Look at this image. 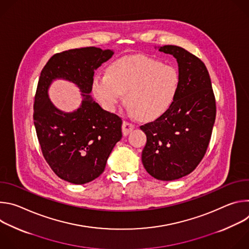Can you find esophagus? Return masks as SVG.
<instances>
[{
  "label": "esophagus",
  "mask_w": 249,
  "mask_h": 249,
  "mask_svg": "<svg viewBox=\"0 0 249 249\" xmlns=\"http://www.w3.org/2000/svg\"><path fill=\"white\" fill-rule=\"evenodd\" d=\"M134 130V125L128 121H124L122 124V133L124 136H127Z\"/></svg>",
  "instance_id": "esophagus-1"
}]
</instances>
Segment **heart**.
Returning a JSON list of instances; mask_svg holds the SVG:
<instances>
[{
	"mask_svg": "<svg viewBox=\"0 0 249 249\" xmlns=\"http://www.w3.org/2000/svg\"><path fill=\"white\" fill-rule=\"evenodd\" d=\"M180 89V75L174 67L144 56L120 59L97 73L92 91L106 109L113 110L125 93L129 110L141 120L151 121L164 114Z\"/></svg>",
	"mask_w": 249,
	"mask_h": 249,
	"instance_id": "b5f03b06",
	"label": "heart"
}]
</instances>
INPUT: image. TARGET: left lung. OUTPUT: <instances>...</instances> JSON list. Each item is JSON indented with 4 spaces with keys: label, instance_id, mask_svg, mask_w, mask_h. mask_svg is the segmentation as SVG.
I'll return each instance as SVG.
<instances>
[{
    "label": "left lung",
    "instance_id": "8db88e82",
    "mask_svg": "<svg viewBox=\"0 0 249 249\" xmlns=\"http://www.w3.org/2000/svg\"><path fill=\"white\" fill-rule=\"evenodd\" d=\"M158 48L176 59L180 89L164 114L140 127L147 136L142 162L155 178L171 181L192 172L204 158L216 119V100L208 70L198 57L175 45Z\"/></svg>",
    "mask_w": 249,
    "mask_h": 249
}]
</instances>
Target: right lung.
<instances>
[{
    "label": "right lung",
    "mask_w": 249,
    "mask_h": 249,
    "mask_svg": "<svg viewBox=\"0 0 249 249\" xmlns=\"http://www.w3.org/2000/svg\"><path fill=\"white\" fill-rule=\"evenodd\" d=\"M113 54L97 47L71 49L53 55L41 71L34 97V126L44 159L68 182L85 184L97 178L122 138L121 118L102 109L89 94L94 70ZM59 78L80 89L82 103L73 113L58 110L49 98L51 84Z\"/></svg>",
    "instance_id": "add662e5"
}]
</instances>
